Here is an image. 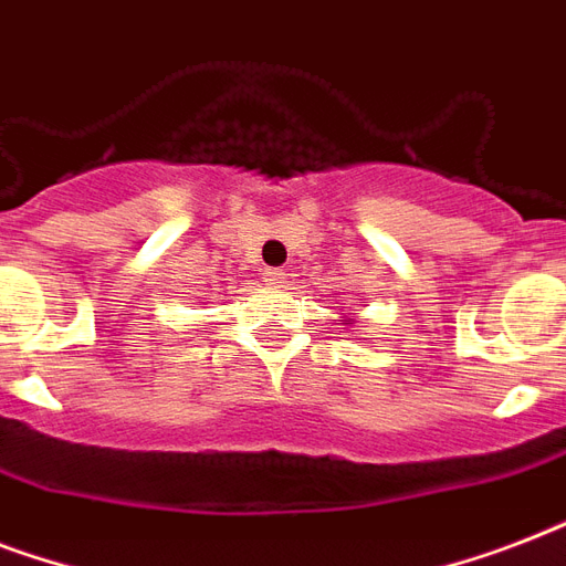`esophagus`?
I'll list each match as a JSON object with an SVG mask.
<instances>
[{"label": "esophagus", "instance_id": "obj_1", "mask_svg": "<svg viewBox=\"0 0 566 566\" xmlns=\"http://www.w3.org/2000/svg\"><path fill=\"white\" fill-rule=\"evenodd\" d=\"M261 275H264V282L270 284V287H282V284H284V273H282V270H275V266H266Z\"/></svg>", "mask_w": 566, "mask_h": 566}]
</instances>
